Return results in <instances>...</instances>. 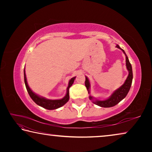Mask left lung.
I'll return each instance as SVG.
<instances>
[{"instance_id": "8db88e82", "label": "left lung", "mask_w": 152, "mask_h": 152, "mask_svg": "<svg viewBox=\"0 0 152 152\" xmlns=\"http://www.w3.org/2000/svg\"><path fill=\"white\" fill-rule=\"evenodd\" d=\"M116 48L121 50L124 53V54L125 55L126 67H127L129 74L127 79H126V80L124 82V84H123L121 86H120L119 88L117 89L116 91L113 92L111 94V95H110L107 99L102 100H102L94 99V98L93 96H91V95H90L89 96L90 100L92 101L94 104L101 107H104V108L112 107L117 104L120 101H121L123 99H125V96H127V94L129 92V91L131 86H132V80H133L132 67V65H131L129 61L127 56L126 55L125 51L122 50V49L119 47V45H117ZM85 78H86L85 86L86 87L87 90H88V94H90L91 93V92H90V89H91V83H90V81L88 78V77L85 76Z\"/></svg>"}]
</instances>
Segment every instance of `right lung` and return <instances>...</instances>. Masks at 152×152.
<instances>
[{
    "instance_id": "add662e5",
    "label": "right lung",
    "mask_w": 152,
    "mask_h": 152,
    "mask_svg": "<svg viewBox=\"0 0 152 152\" xmlns=\"http://www.w3.org/2000/svg\"><path fill=\"white\" fill-rule=\"evenodd\" d=\"M75 78L76 77H74V78H72L70 80V81H69V83H68V86L67 87L66 94L64 98H62V99H57V100L48 99L45 97L41 96L39 95L35 94V92H33L31 91V89L29 88V86L27 84L26 74H25V70L24 69L25 84V86H26L27 91L28 92V93H29L30 97L31 98V99L37 105H39V106L48 110H53V109H58V108L64 106V105L69 101V98H70V96H69V88H70L71 86L73 84Z\"/></svg>"
}]
</instances>
